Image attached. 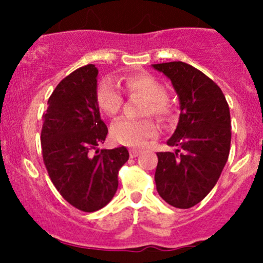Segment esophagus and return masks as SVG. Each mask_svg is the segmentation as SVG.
Listing matches in <instances>:
<instances>
[{
	"mask_svg": "<svg viewBox=\"0 0 263 263\" xmlns=\"http://www.w3.org/2000/svg\"><path fill=\"white\" fill-rule=\"evenodd\" d=\"M140 153H141V151L137 150V148H132V150H129V156H131V158H136V156L140 155Z\"/></svg>",
	"mask_w": 263,
	"mask_h": 263,
	"instance_id": "1",
	"label": "esophagus"
}]
</instances>
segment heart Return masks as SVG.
<instances>
[{"mask_svg":"<svg viewBox=\"0 0 263 263\" xmlns=\"http://www.w3.org/2000/svg\"><path fill=\"white\" fill-rule=\"evenodd\" d=\"M124 87L129 94H140L146 98L142 107V116H155L160 121H168L173 115L168 102L166 87L158 79L148 73H135L124 79ZM97 103L103 113L116 116L123 104V98L115 82L105 79L98 85ZM158 132L153 119L119 118L110 127V135L116 142L131 147H141L147 139Z\"/></svg>","mask_w":263,"mask_h":263,"instance_id":"1","label":"heart"}]
</instances>
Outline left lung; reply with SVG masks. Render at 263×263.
<instances>
[{
	"label": "left lung",
	"mask_w": 263,
	"mask_h": 263,
	"mask_svg": "<svg viewBox=\"0 0 263 263\" xmlns=\"http://www.w3.org/2000/svg\"><path fill=\"white\" fill-rule=\"evenodd\" d=\"M153 67L171 79L181 104L178 126L166 141L177 150L156 154V190L169 205L190 209L209 195L228 161L229 105L221 89L188 63L176 61Z\"/></svg>",
	"instance_id": "8db88e82"
}]
</instances>
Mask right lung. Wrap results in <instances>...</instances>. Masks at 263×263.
<instances>
[{"label":"right lung","instance_id":"1","mask_svg":"<svg viewBox=\"0 0 263 263\" xmlns=\"http://www.w3.org/2000/svg\"><path fill=\"white\" fill-rule=\"evenodd\" d=\"M97 76L95 65H86L55 86L41 134L50 181L70 205L84 213H94L112 200L118 171L129 156L124 146L97 148L108 134L97 103Z\"/></svg>","mask_w":263,"mask_h":263}]
</instances>
